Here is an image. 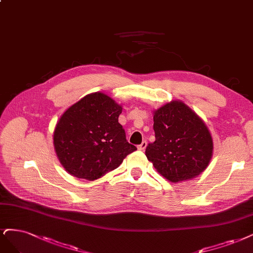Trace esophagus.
I'll use <instances>...</instances> for the list:
<instances>
[{"instance_id": "34e87169", "label": "esophagus", "mask_w": 253, "mask_h": 253, "mask_svg": "<svg viewBox=\"0 0 253 253\" xmlns=\"http://www.w3.org/2000/svg\"><path fill=\"white\" fill-rule=\"evenodd\" d=\"M146 145H147V142H146V141H142V142H141V144H139L137 147H138V150H139V151H144V150H145V147H146Z\"/></svg>"}]
</instances>
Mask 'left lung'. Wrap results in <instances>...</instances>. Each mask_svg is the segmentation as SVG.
Segmentation results:
<instances>
[{
  "label": "left lung",
  "mask_w": 253,
  "mask_h": 253,
  "mask_svg": "<svg viewBox=\"0 0 253 253\" xmlns=\"http://www.w3.org/2000/svg\"><path fill=\"white\" fill-rule=\"evenodd\" d=\"M156 140L145 150L159 173L172 183L193 179L204 171L213 143L204 121L184 102L172 100L154 112Z\"/></svg>",
  "instance_id": "8db88e82"
}]
</instances>
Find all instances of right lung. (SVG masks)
<instances>
[{"mask_svg": "<svg viewBox=\"0 0 253 253\" xmlns=\"http://www.w3.org/2000/svg\"><path fill=\"white\" fill-rule=\"evenodd\" d=\"M120 104L108 95H85L65 111L57 121L53 144L57 158L70 175L89 181L117 169L137 150L126 141L118 123Z\"/></svg>", "mask_w": 253, "mask_h": 253, "instance_id": "obj_1", "label": "right lung"}]
</instances>
